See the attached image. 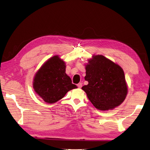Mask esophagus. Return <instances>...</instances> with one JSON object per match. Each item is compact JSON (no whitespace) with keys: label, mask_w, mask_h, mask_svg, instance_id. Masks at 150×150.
Instances as JSON below:
<instances>
[{"label":"esophagus","mask_w":150,"mask_h":150,"mask_svg":"<svg viewBox=\"0 0 150 150\" xmlns=\"http://www.w3.org/2000/svg\"><path fill=\"white\" fill-rule=\"evenodd\" d=\"M77 86L79 87V88H81L82 87V83H79V84H77Z\"/></svg>","instance_id":"obj_1"}]
</instances>
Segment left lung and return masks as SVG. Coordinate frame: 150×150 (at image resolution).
<instances>
[{"mask_svg":"<svg viewBox=\"0 0 150 150\" xmlns=\"http://www.w3.org/2000/svg\"><path fill=\"white\" fill-rule=\"evenodd\" d=\"M87 85L81 89L98 110H112L126 99L127 86L125 73L118 64L102 55H94L86 65Z\"/></svg>","mask_w":150,"mask_h":150,"instance_id":"obj_1","label":"left lung"}]
</instances>
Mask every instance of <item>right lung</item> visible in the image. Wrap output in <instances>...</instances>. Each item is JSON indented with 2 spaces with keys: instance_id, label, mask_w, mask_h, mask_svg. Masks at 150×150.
<instances>
[{
  "instance_id": "add662e5",
  "label": "right lung",
  "mask_w": 150,
  "mask_h": 150,
  "mask_svg": "<svg viewBox=\"0 0 150 150\" xmlns=\"http://www.w3.org/2000/svg\"><path fill=\"white\" fill-rule=\"evenodd\" d=\"M66 63L59 56L45 62L35 74L33 88L35 92L48 103L61 100L68 91L77 88L66 73Z\"/></svg>"
}]
</instances>
